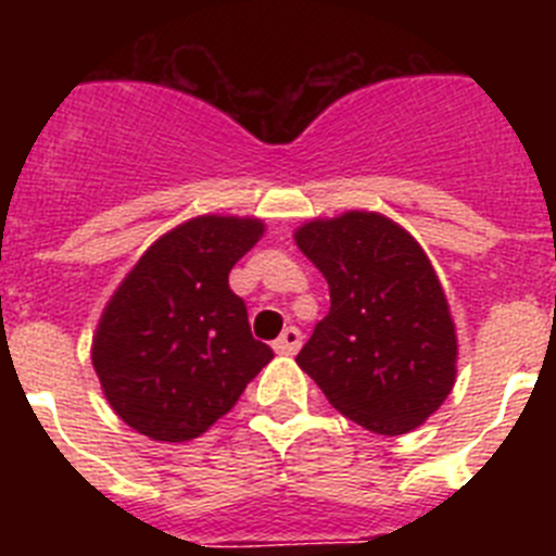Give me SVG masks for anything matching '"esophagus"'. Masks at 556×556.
I'll return each mask as SVG.
<instances>
[{
	"label": "esophagus",
	"instance_id": "1",
	"mask_svg": "<svg viewBox=\"0 0 556 556\" xmlns=\"http://www.w3.org/2000/svg\"><path fill=\"white\" fill-rule=\"evenodd\" d=\"M301 342H303L301 331H298V328L289 326L287 331L281 333V337L275 339L273 348H275V353H283V356H292V353H298V348H301Z\"/></svg>",
	"mask_w": 556,
	"mask_h": 556
}]
</instances>
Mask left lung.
<instances>
[{
	"instance_id": "8db88e82",
	"label": "left lung",
	"mask_w": 556,
	"mask_h": 556,
	"mask_svg": "<svg viewBox=\"0 0 556 556\" xmlns=\"http://www.w3.org/2000/svg\"><path fill=\"white\" fill-rule=\"evenodd\" d=\"M294 244L320 269L331 312L298 353L328 404L372 434L426 424L456 381L448 298L415 236L378 211L308 219Z\"/></svg>"
}]
</instances>
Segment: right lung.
<instances>
[{"instance_id": "right-lung-1", "label": "right lung", "mask_w": 556, "mask_h": 556, "mask_svg": "<svg viewBox=\"0 0 556 556\" xmlns=\"http://www.w3.org/2000/svg\"><path fill=\"white\" fill-rule=\"evenodd\" d=\"M264 219L203 214L144 250L102 308L91 365L111 409L139 434L186 443L236 406L273 358L253 339L228 273Z\"/></svg>"}]
</instances>
